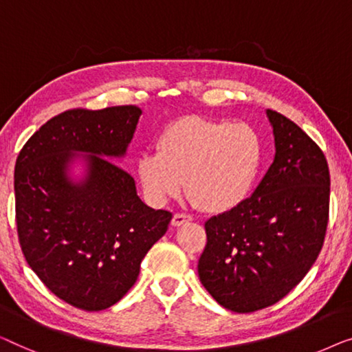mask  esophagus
<instances>
[{
  "label": "esophagus",
  "instance_id": "obj_1",
  "mask_svg": "<svg viewBox=\"0 0 352 352\" xmlns=\"http://www.w3.org/2000/svg\"><path fill=\"white\" fill-rule=\"evenodd\" d=\"M191 220H192L191 215L174 214V217H172V226H182L183 223H188V221H191Z\"/></svg>",
  "mask_w": 352,
  "mask_h": 352
}]
</instances>
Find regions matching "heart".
Listing matches in <instances>:
<instances>
[{
	"label": "heart",
	"mask_w": 352,
	"mask_h": 352,
	"mask_svg": "<svg viewBox=\"0 0 352 352\" xmlns=\"http://www.w3.org/2000/svg\"><path fill=\"white\" fill-rule=\"evenodd\" d=\"M260 162V137L250 126L186 116L164 129L156 151L142 153L137 175L151 204H166L185 182L201 209L220 214L245 199Z\"/></svg>",
	"instance_id": "b5f03b06"
}]
</instances>
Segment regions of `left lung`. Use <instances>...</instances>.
Wrapping results in <instances>:
<instances>
[{
	"instance_id": "obj_1",
	"label": "left lung",
	"mask_w": 352,
	"mask_h": 352,
	"mask_svg": "<svg viewBox=\"0 0 352 352\" xmlns=\"http://www.w3.org/2000/svg\"><path fill=\"white\" fill-rule=\"evenodd\" d=\"M276 155L258 186L234 209L206 221L197 273L217 303L254 313L298 285L322 249L330 174L324 153L280 113L266 110Z\"/></svg>"
}]
</instances>
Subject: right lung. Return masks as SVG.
Returning a JSON list of instances; mask_svg holds the SVG:
<instances>
[{
  "label": "right lung",
  "instance_id": "obj_1",
  "mask_svg": "<svg viewBox=\"0 0 352 352\" xmlns=\"http://www.w3.org/2000/svg\"><path fill=\"white\" fill-rule=\"evenodd\" d=\"M140 115L135 105L63 111L17 156L14 191L23 256L54 295L78 309L118 303L172 220L170 212L148 207L133 178L107 160L126 155ZM78 157L87 162V175L76 182L69 167Z\"/></svg>",
  "mask_w": 352,
  "mask_h": 352
}]
</instances>
